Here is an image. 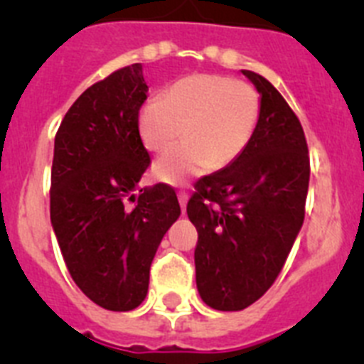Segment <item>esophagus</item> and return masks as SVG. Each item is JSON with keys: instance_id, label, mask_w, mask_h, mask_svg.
<instances>
[{"instance_id": "obj_1", "label": "esophagus", "mask_w": 364, "mask_h": 364, "mask_svg": "<svg viewBox=\"0 0 364 364\" xmlns=\"http://www.w3.org/2000/svg\"><path fill=\"white\" fill-rule=\"evenodd\" d=\"M188 198L189 195L186 191H178V202H180V208H182V211L186 210V204H188Z\"/></svg>"}]
</instances>
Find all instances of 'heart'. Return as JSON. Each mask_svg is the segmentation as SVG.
<instances>
[{
  "mask_svg": "<svg viewBox=\"0 0 364 364\" xmlns=\"http://www.w3.org/2000/svg\"><path fill=\"white\" fill-rule=\"evenodd\" d=\"M260 114L259 91L250 82L193 74L173 83L160 102H149L138 114L144 146L164 153L154 164V175L169 184H182L210 167L222 169L239 159L255 133Z\"/></svg>",
  "mask_w": 364,
  "mask_h": 364,
  "instance_id": "heart-1",
  "label": "heart"
}]
</instances>
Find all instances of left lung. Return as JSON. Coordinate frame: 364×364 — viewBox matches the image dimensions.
Masks as SVG:
<instances>
[{
  "label": "left lung",
  "mask_w": 364,
  "mask_h": 364,
  "mask_svg": "<svg viewBox=\"0 0 364 364\" xmlns=\"http://www.w3.org/2000/svg\"><path fill=\"white\" fill-rule=\"evenodd\" d=\"M242 74L260 92L255 133L233 164L198 180L188 202L198 294L220 311L244 310L272 288L304 220L310 182L299 118L264 76Z\"/></svg>",
  "instance_id": "left-lung-1"
}]
</instances>
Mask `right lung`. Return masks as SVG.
Masks as SVG:
<instances>
[{
    "mask_svg": "<svg viewBox=\"0 0 364 364\" xmlns=\"http://www.w3.org/2000/svg\"><path fill=\"white\" fill-rule=\"evenodd\" d=\"M142 65L92 83L58 127L50 222L70 277L98 306L129 311L146 299L160 240L180 215L171 186L140 188L151 164L138 131Z\"/></svg>",
    "mask_w": 364,
    "mask_h": 364,
    "instance_id": "1",
    "label": "right lung"
}]
</instances>
